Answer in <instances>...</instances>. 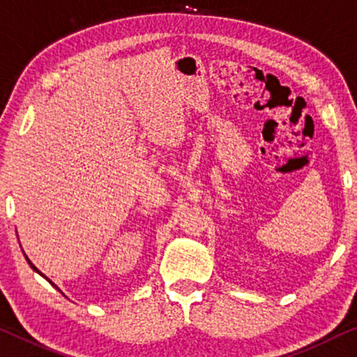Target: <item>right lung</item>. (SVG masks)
<instances>
[{"label":"right lung","mask_w":357,"mask_h":357,"mask_svg":"<svg viewBox=\"0 0 357 357\" xmlns=\"http://www.w3.org/2000/svg\"><path fill=\"white\" fill-rule=\"evenodd\" d=\"M24 256H26V255H24ZM26 259H27V263H29V266H31V268H32V269H34V271H37V273H39V269H37V268H36V266L31 263V259H29V258H27V256H26ZM39 274H40V275H44V274H42V273H39ZM44 278H45V275H44ZM45 279H47V278H45ZM49 282H50V281H49ZM50 284H52V282H50ZM52 286H55V284H52ZM55 287H56V286H55ZM56 289H59V287H56Z\"/></svg>","instance_id":"1"}]
</instances>
